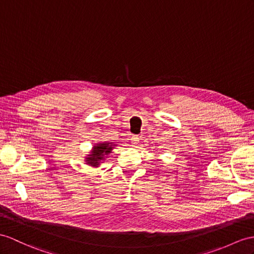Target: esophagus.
Wrapping results in <instances>:
<instances>
[{"mask_svg": "<svg viewBox=\"0 0 254 254\" xmlns=\"http://www.w3.org/2000/svg\"><path fill=\"white\" fill-rule=\"evenodd\" d=\"M139 141H140V138L138 137V135L133 134L132 137H131V143H132V145H138L139 144Z\"/></svg>", "mask_w": 254, "mask_h": 254, "instance_id": "1", "label": "esophagus"}]
</instances>
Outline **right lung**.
Here are the masks:
<instances>
[{"label":"right lung","mask_w":254,"mask_h":254,"mask_svg":"<svg viewBox=\"0 0 254 254\" xmlns=\"http://www.w3.org/2000/svg\"><path fill=\"white\" fill-rule=\"evenodd\" d=\"M111 151H112V145H111V143L104 142V143L97 144L96 146H94V150H92L89 157H86V159H87L86 162L91 166H98L100 160L103 159L104 155H108L109 153H111Z\"/></svg>","instance_id":"right-lung-1"}]
</instances>
